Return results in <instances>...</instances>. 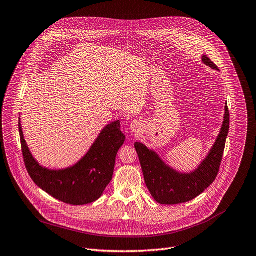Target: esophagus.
Here are the masks:
<instances>
[{
	"label": "esophagus",
	"instance_id": "esophagus-1",
	"mask_svg": "<svg viewBox=\"0 0 256 256\" xmlns=\"http://www.w3.org/2000/svg\"><path fill=\"white\" fill-rule=\"evenodd\" d=\"M138 128H139V126H138L136 124H132V130H134V132H138Z\"/></svg>",
	"mask_w": 256,
	"mask_h": 256
}]
</instances>
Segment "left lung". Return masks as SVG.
<instances>
[{
  "label": "left lung",
  "instance_id": "left-lung-1",
  "mask_svg": "<svg viewBox=\"0 0 256 256\" xmlns=\"http://www.w3.org/2000/svg\"><path fill=\"white\" fill-rule=\"evenodd\" d=\"M202 60L210 68L218 69L216 64L211 62L206 55ZM229 110L226 104L223 126L214 148L202 164L190 174L176 172L166 166L154 152L150 150L142 143H135L144 181L156 202L164 205H174L192 201L214 183L223 159L226 138L229 132Z\"/></svg>",
  "mask_w": 256,
  "mask_h": 256
}]
</instances>
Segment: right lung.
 <instances>
[{"label": "right lung", "mask_w": 256, "mask_h": 256, "mask_svg": "<svg viewBox=\"0 0 256 256\" xmlns=\"http://www.w3.org/2000/svg\"><path fill=\"white\" fill-rule=\"evenodd\" d=\"M22 152L31 179L53 198L70 205H84L102 196L113 178L115 160L126 136L120 130V122L106 126L91 150L70 168L49 170L33 159L18 124Z\"/></svg>", "instance_id": "right-lung-1"}]
</instances>
